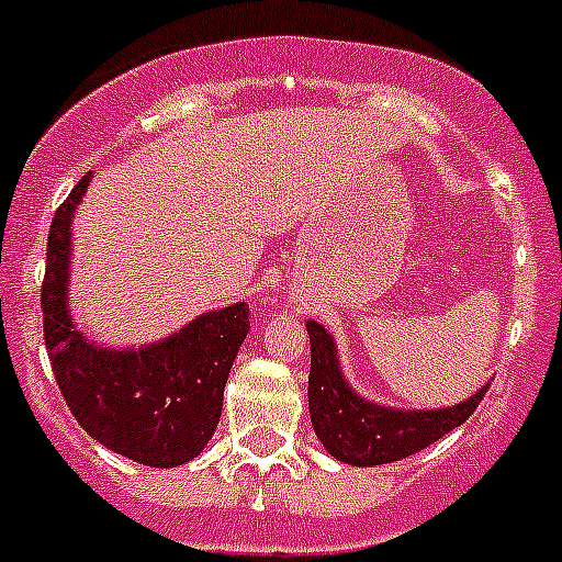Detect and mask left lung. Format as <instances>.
I'll use <instances>...</instances> for the list:
<instances>
[{
    "instance_id": "left-lung-1",
    "label": "left lung",
    "mask_w": 562,
    "mask_h": 562,
    "mask_svg": "<svg viewBox=\"0 0 562 562\" xmlns=\"http://www.w3.org/2000/svg\"><path fill=\"white\" fill-rule=\"evenodd\" d=\"M305 327L311 335V422L324 449L340 463L385 465L411 458L460 427L487 393V385H482L460 405L432 411H407L371 402L346 380L333 335L318 322H307Z\"/></svg>"
}]
</instances>
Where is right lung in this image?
I'll return each instance as SVG.
<instances>
[{
    "instance_id": "right-lung-1",
    "label": "right lung",
    "mask_w": 562,
    "mask_h": 562,
    "mask_svg": "<svg viewBox=\"0 0 562 562\" xmlns=\"http://www.w3.org/2000/svg\"><path fill=\"white\" fill-rule=\"evenodd\" d=\"M91 171L57 207L41 291L44 340L63 400L80 427L110 452L151 469L196 458L222 418L224 385L249 333V305L196 316L155 344L108 346L77 329L71 288V224Z\"/></svg>"
}]
</instances>
